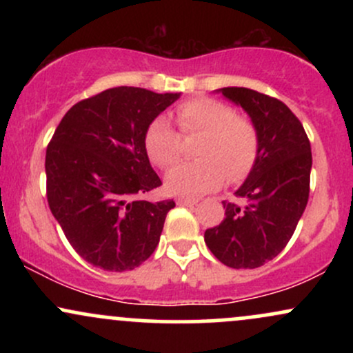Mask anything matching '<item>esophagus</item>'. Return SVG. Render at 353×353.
<instances>
[{
	"mask_svg": "<svg viewBox=\"0 0 353 353\" xmlns=\"http://www.w3.org/2000/svg\"><path fill=\"white\" fill-rule=\"evenodd\" d=\"M176 202L179 205H194L197 202V199H190V197H177Z\"/></svg>",
	"mask_w": 353,
	"mask_h": 353,
	"instance_id": "1",
	"label": "esophagus"
}]
</instances>
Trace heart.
I'll use <instances>...</instances> for the list:
<instances>
[{"label":"heart","mask_w":353,"mask_h":353,"mask_svg":"<svg viewBox=\"0 0 353 353\" xmlns=\"http://www.w3.org/2000/svg\"><path fill=\"white\" fill-rule=\"evenodd\" d=\"M182 136L202 134L194 163H182L165 177L174 194L199 196L229 182L245 179L261 154V134L252 119L239 116L236 109L212 98H192L176 109ZM144 149L149 161L159 169H169L179 161L182 137L164 117H156L144 132Z\"/></svg>","instance_id":"heart-1"}]
</instances>
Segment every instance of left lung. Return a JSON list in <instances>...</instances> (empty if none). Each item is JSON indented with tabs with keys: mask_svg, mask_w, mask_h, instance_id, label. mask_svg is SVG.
I'll return each mask as SVG.
<instances>
[{
	"mask_svg": "<svg viewBox=\"0 0 353 353\" xmlns=\"http://www.w3.org/2000/svg\"><path fill=\"white\" fill-rule=\"evenodd\" d=\"M257 125L261 154L236 192L244 204L224 201L225 217L204 241L224 265L257 269L282 252L294 236L310 192V141L299 117L281 99L249 88H222Z\"/></svg>",
	"mask_w": 353,
	"mask_h": 353,
	"instance_id": "8db88e82",
	"label": "left lung"
}]
</instances>
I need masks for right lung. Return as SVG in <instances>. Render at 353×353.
<instances>
[{
	"label": "right lung",
	"instance_id": "add662e5",
	"mask_svg": "<svg viewBox=\"0 0 353 353\" xmlns=\"http://www.w3.org/2000/svg\"><path fill=\"white\" fill-rule=\"evenodd\" d=\"M179 94L121 86L79 101L46 149V197L72 249L109 272L132 270L159 244L172 199L143 196L163 185L144 132Z\"/></svg>",
	"mask_w": 353,
	"mask_h": 353
}]
</instances>
